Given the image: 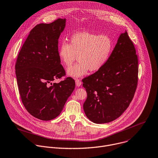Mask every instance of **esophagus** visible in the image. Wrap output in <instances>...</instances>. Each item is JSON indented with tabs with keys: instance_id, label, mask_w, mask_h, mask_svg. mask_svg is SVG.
<instances>
[{
	"instance_id": "obj_1",
	"label": "esophagus",
	"mask_w": 158,
	"mask_h": 158,
	"mask_svg": "<svg viewBox=\"0 0 158 158\" xmlns=\"http://www.w3.org/2000/svg\"><path fill=\"white\" fill-rule=\"evenodd\" d=\"M75 82H76V85L77 87L81 86V82L80 79H76Z\"/></svg>"
}]
</instances>
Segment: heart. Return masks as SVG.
I'll list each match as a JSON object with an SVG mask.
<instances>
[{
  "label": "heart",
  "instance_id": "heart-1",
  "mask_svg": "<svg viewBox=\"0 0 158 158\" xmlns=\"http://www.w3.org/2000/svg\"><path fill=\"white\" fill-rule=\"evenodd\" d=\"M114 44L107 35H98L89 32L73 35L69 44L63 41L58 49V56L63 64L71 66L77 56L79 62L68 69L67 74L77 78L87 74L89 69L95 72L102 69L108 61Z\"/></svg>",
  "mask_w": 158,
  "mask_h": 158
}]
</instances>
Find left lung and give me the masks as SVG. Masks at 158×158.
Here are the masks:
<instances>
[{
    "instance_id": "obj_1",
    "label": "left lung",
    "mask_w": 158,
    "mask_h": 158,
    "mask_svg": "<svg viewBox=\"0 0 158 158\" xmlns=\"http://www.w3.org/2000/svg\"><path fill=\"white\" fill-rule=\"evenodd\" d=\"M138 64L136 49L126 31L106 65L82 80L87 94L83 109L91 122L109 123L127 110L137 87Z\"/></svg>"
}]
</instances>
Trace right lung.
<instances>
[{"instance_id":"obj_1","label":"right lung","mask_w":158,"mask_h":158,"mask_svg":"<svg viewBox=\"0 0 158 158\" xmlns=\"http://www.w3.org/2000/svg\"><path fill=\"white\" fill-rule=\"evenodd\" d=\"M66 21L58 19L51 23L36 25L23 44L15 64L24 107L32 116L44 121L54 119L61 114L75 88L71 77L52 83L65 75L58 56V39Z\"/></svg>"}]
</instances>
